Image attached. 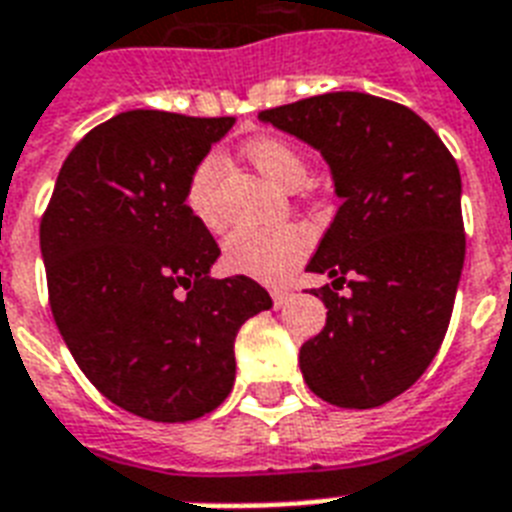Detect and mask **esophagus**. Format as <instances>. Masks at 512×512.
Masks as SVG:
<instances>
[{
	"label": "esophagus",
	"mask_w": 512,
	"mask_h": 512,
	"mask_svg": "<svg viewBox=\"0 0 512 512\" xmlns=\"http://www.w3.org/2000/svg\"><path fill=\"white\" fill-rule=\"evenodd\" d=\"M289 295H292V292H289V289H271L273 305H276V308H281V305L287 303V300H289Z\"/></svg>",
	"instance_id": "esophagus-1"
}]
</instances>
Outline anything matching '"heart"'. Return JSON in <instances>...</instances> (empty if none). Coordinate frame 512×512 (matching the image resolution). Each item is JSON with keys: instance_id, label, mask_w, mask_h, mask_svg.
<instances>
[{"instance_id": "heart-1", "label": "heart", "mask_w": 512, "mask_h": 512, "mask_svg": "<svg viewBox=\"0 0 512 512\" xmlns=\"http://www.w3.org/2000/svg\"><path fill=\"white\" fill-rule=\"evenodd\" d=\"M244 156L260 175L281 191H297L308 180V162L303 151L276 135H265L247 143ZM223 175V156L207 154L191 172L185 188V204L204 228L215 231L220 225L217 212V185ZM313 244L305 225H279V228H241L233 231L223 244L225 265L233 271L247 273L260 281L287 279Z\"/></svg>"}]
</instances>
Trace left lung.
<instances>
[{
    "instance_id": "8db88e82",
    "label": "left lung",
    "mask_w": 512,
    "mask_h": 512,
    "mask_svg": "<svg viewBox=\"0 0 512 512\" xmlns=\"http://www.w3.org/2000/svg\"><path fill=\"white\" fill-rule=\"evenodd\" d=\"M321 151L342 199L305 271L327 324L300 348L308 388L342 409L388 404L444 342L465 263L460 167L412 108L327 92L260 111ZM348 286V293H340Z\"/></svg>"
}]
</instances>
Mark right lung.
I'll list each match as a JSON object with an SVG mask.
<instances>
[{
  "mask_svg": "<svg viewBox=\"0 0 512 512\" xmlns=\"http://www.w3.org/2000/svg\"><path fill=\"white\" fill-rule=\"evenodd\" d=\"M233 122L138 108L98 124L60 167L39 225L71 356L143 420L188 422L223 404L241 324L273 305L249 276H209L220 247L185 204L191 172Z\"/></svg>",
  "mask_w": 512,
  "mask_h": 512,
  "instance_id": "right-lung-1",
  "label": "right lung"
}]
</instances>
